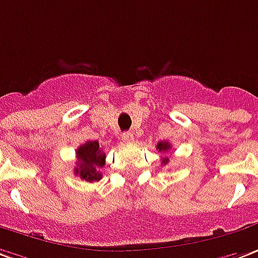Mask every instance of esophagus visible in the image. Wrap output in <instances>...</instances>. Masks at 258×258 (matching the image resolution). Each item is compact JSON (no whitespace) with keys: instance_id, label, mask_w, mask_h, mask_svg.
Here are the masks:
<instances>
[{"instance_id":"1","label":"esophagus","mask_w":258,"mask_h":258,"mask_svg":"<svg viewBox=\"0 0 258 258\" xmlns=\"http://www.w3.org/2000/svg\"><path fill=\"white\" fill-rule=\"evenodd\" d=\"M123 141L127 142V144H131V142L134 141V135L131 134V133H124V134H123Z\"/></svg>"}]
</instances>
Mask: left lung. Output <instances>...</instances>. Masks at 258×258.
Returning a JSON list of instances; mask_svg holds the SVG:
<instances>
[{
    "mask_svg": "<svg viewBox=\"0 0 258 258\" xmlns=\"http://www.w3.org/2000/svg\"><path fill=\"white\" fill-rule=\"evenodd\" d=\"M170 147H172V145H170L169 142L160 141L159 144L156 145V149H159V152H163V154H166L167 151L170 149ZM167 162H169V158H166V156H165V158L162 159V163H163V165H166Z\"/></svg>",
    "mask_w": 258,
    "mask_h": 258,
    "instance_id": "1",
    "label": "left lung"
}]
</instances>
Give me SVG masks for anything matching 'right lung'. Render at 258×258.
I'll use <instances>...</instances> for the list:
<instances>
[{
	"label": "right lung",
	"instance_id": "1",
	"mask_svg": "<svg viewBox=\"0 0 258 258\" xmlns=\"http://www.w3.org/2000/svg\"><path fill=\"white\" fill-rule=\"evenodd\" d=\"M77 167L74 173L88 183L102 179L100 169L104 166L106 154L99 148L98 141H88L77 149Z\"/></svg>",
	"mask_w": 258,
	"mask_h": 258
}]
</instances>
